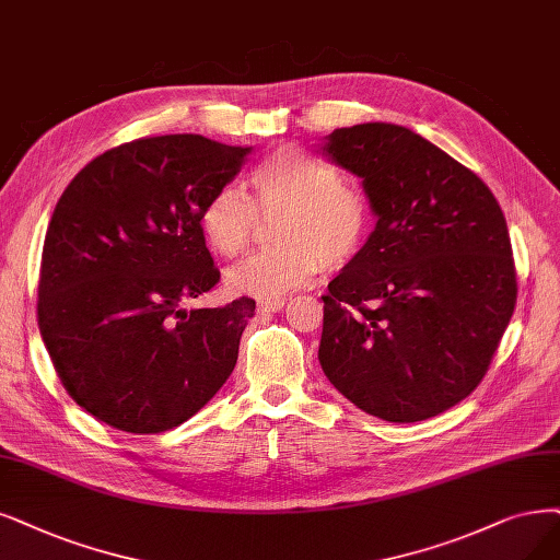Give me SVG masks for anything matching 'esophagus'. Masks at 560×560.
<instances>
[{"label":"esophagus","mask_w":560,"mask_h":560,"mask_svg":"<svg viewBox=\"0 0 560 560\" xmlns=\"http://www.w3.org/2000/svg\"><path fill=\"white\" fill-rule=\"evenodd\" d=\"M285 306L283 298H272V300H260L258 302V312H281Z\"/></svg>","instance_id":"34e87169"}]
</instances>
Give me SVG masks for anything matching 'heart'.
<instances>
[{"label":"heart","instance_id":"heart-1","mask_svg":"<svg viewBox=\"0 0 560 560\" xmlns=\"http://www.w3.org/2000/svg\"><path fill=\"white\" fill-rule=\"evenodd\" d=\"M256 205L233 186L205 200L198 228L214 254L237 258L254 240L258 212L283 217L281 246L248 256L225 277L240 295L277 298L312 281L320 269H339L355 258L369 231L364 196L341 182L327 161L293 144L269 152L248 175Z\"/></svg>","mask_w":560,"mask_h":560}]
</instances>
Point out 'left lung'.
I'll list each match as a JSON object with an SVG mask.
<instances>
[{"mask_svg":"<svg viewBox=\"0 0 560 560\" xmlns=\"http://www.w3.org/2000/svg\"><path fill=\"white\" fill-rule=\"evenodd\" d=\"M376 228L323 295L318 360L369 416L420 422L485 378L516 304L508 223L489 186L399 124L325 136Z\"/></svg>","mask_w":560,"mask_h":560,"instance_id":"obj_1","label":"left lung"}]
</instances>
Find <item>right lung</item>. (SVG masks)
<instances>
[{
	"label": "right lung",
	"instance_id": "1",
	"mask_svg": "<svg viewBox=\"0 0 560 560\" xmlns=\"http://www.w3.org/2000/svg\"><path fill=\"white\" fill-rule=\"evenodd\" d=\"M252 148L196 133L96 156L61 194L40 256L38 329L69 397L129 433L168 431L233 374L256 302L186 308L219 281L205 200Z\"/></svg>",
	"mask_w": 560,
	"mask_h": 560
}]
</instances>
